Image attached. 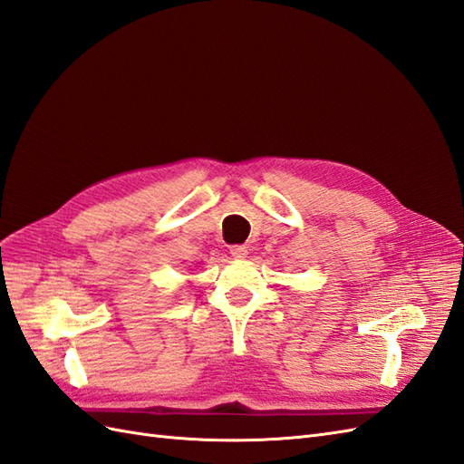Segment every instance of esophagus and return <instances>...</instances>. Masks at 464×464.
<instances>
[{"label":"esophagus","instance_id":"34e87169","mask_svg":"<svg viewBox=\"0 0 464 464\" xmlns=\"http://www.w3.org/2000/svg\"><path fill=\"white\" fill-rule=\"evenodd\" d=\"M230 254H232V257H236V259H244L246 256H247V247L246 246H232L230 247Z\"/></svg>","mask_w":464,"mask_h":464}]
</instances>
